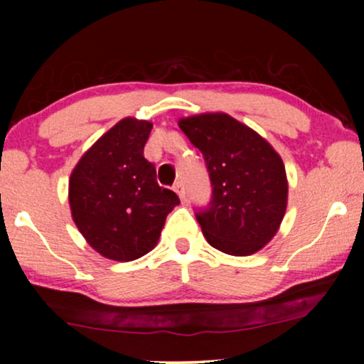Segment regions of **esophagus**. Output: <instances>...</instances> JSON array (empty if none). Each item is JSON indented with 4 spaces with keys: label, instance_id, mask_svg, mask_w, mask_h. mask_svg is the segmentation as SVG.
<instances>
[{
    "label": "esophagus",
    "instance_id": "34e87169",
    "mask_svg": "<svg viewBox=\"0 0 364 364\" xmlns=\"http://www.w3.org/2000/svg\"><path fill=\"white\" fill-rule=\"evenodd\" d=\"M173 191L177 192V196L181 197V200H186V187H183V183L181 181L173 183Z\"/></svg>",
    "mask_w": 364,
    "mask_h": 364
}]
</instances>
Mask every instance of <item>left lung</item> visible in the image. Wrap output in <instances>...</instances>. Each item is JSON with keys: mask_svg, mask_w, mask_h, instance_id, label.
Returning <instances> with one entry per match:
<instances>
[{"mask_svg": "<svg viewBox=\"0 0 364 364\" xmlns=\"http://www.w3.org/2000/svg\"><path fill=\"white\" fill-rule=\"evenodd\" d=\"M178 127L202 152L212 200L196 217L203 237L228 255L247 257L267 245L287 210L282 157L265 139L223 112L183 117Z\"/></svg>", "mask_w": 364, "mask_h": 364, "instance_id": "8db88e82", "label": "left lung"}]
</instances>
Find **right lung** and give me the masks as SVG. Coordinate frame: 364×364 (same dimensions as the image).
I'll use <instances>...</instances> for the list:
<instances>
[{
	"label": "right lung",
	"mask_w": 364,
	"mask_h": 364,
	"mask_svg": "<svg viewBox=\"0 0 364 364\" xmlns=\"http://www.w3.org/2000/svg\"><path fill=\"white\" fill-rule=\"evenodd\" d=\"M152 122L126 117L81 157L69 178L73 220L86 242L117 262L141 258L157 245L177 193L157 183L144 157Z\"/></svg>",
	"instance_id": "obj_1"
}]
</instances>
